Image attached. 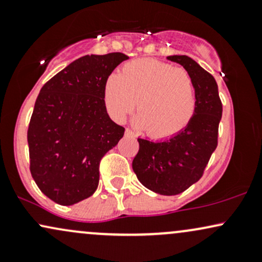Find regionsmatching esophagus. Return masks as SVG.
Here are the masks:
<instances>
[{
	"label": "esophagus",
	"instance_id": "esophagus-1",
	"mask_svg": "<svg viewBox=\"0 0 262 262\" xmlns=\"http://www.w3.org/2000/svg\"><path fill=\"white\" fill-rule=\"evenodd\" d=\"M125 135H127V137H133L134 133L130 130V129H125Z\"/></svg>",
	"mask_w": 262,
	"mask_h": 262
}]
</instances>
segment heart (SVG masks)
I'll list each match as a JSON object with an SVG mask.
<instances>
[{"instance_id":"b5f03b06","label":"heart","mask_w":262,"mask_h":262,"mask_svg":"<svg viewBox=\"0 0 262 262\" xmlns=\"http://www.w3.org/2000/svg\"><path fill=\"white\" fill-rule=\"evenodd\" d=\"M104 104L114 121L123 122L135 108V125L155 138L179 133L191 121L196 95L191 76L176 66L141 59L125 64L104 85Z\"/></svg>"}]
</instances>
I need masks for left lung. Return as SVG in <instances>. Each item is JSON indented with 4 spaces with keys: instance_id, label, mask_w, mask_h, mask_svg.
<instances>
[{
    "instance_id": "1",
    "label": "left lung",
    "mask_w": 262,
    "mask_h": 262,
    "mask_svg": "<svg viewBox=\"0 0 262 262\" xmlns=\"http://www.w3.org/2000/svg\"><path fill=\"white\" fill-rule=\"evenodd\" d=\"M167 59L182 65L193 81L194 113L182 130L167 139L152 141L138 138L139 151L132 166L141 185L150 191L175 196L202 177L218 145L223 107L217 82L208 71L186 55H171Z\"/></svg>"
}]
</instances>
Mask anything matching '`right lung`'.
<instances>
[{
  "label": "right lung",
  "instance_id": "add662e5",
  "mask_svg": "<svg viewBox=\"0 0 262 262\" xmlns=\"http://www.w3.org/2000/svg\"><path fill=\"white\" fill-rule=\"evenodd\" d=\"M125 54L85 55L41 87L28 127L31 173L48 198L71 206L95 193L100 161L124 128L108 116L104 85Z\"/></svg>",
  "mask_w": 262,
  "mask_h": 262
}]
</instances>
